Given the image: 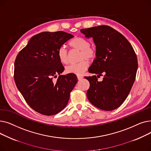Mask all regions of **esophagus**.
<instances>
[{"label":"esophagus","mask_w":151,"mask_h":151,"mask_svg":"<svg viewBox=\"0 0 151 151\" xmlns=\"http://www.w3.org/2000/svg\"><path fill=\"white\" fill-rule=\"evenodd\" d=\"M77 78H78V80L79 81L81 80L83 78V76H80V75H78V76H77Z\"/></svg>","instance_id":"obj_1"}]
</instances>
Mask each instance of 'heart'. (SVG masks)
I'll use <instances>...</instances> for the list:
<instances>
[{
  "mask_svg": "<svg viewBox=\"0 0 151 151\" xmlns=\"http://www.w3.org/2000/svg\"><path fill=\"white\" fill-rule=\"evenodd\" d=\"M70 46L74 50L80 51V59L81 61L75 64L67 66L65 71L67 73L81 75L88 69L89 60H93L97 56V50L94 47L90 46L91 43L88 40L81 37H75L69 42ZM58 56L60 62L67 65L70 61V54L64 46H60L58 51Z\"/></svg>",
  "mask_w": 151,
  "mask_h": 151,
  "instance_id": "1",
  "label": "heart"
}]
</instances>
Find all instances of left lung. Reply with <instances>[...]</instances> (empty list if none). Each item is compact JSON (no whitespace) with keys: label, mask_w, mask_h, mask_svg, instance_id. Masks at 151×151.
I'll list each match as a JSON object with an SVG mask.
<instances>
[{"label":"left lung","mask_w":151,"mask_h":151,"mask_svg":"<svg viewBox=\"0 0 151 151\" xmlns=\"http://www.w3.org/2000/svg\"><path fill=\"white\" fill-rule=\"evenodd\" d=\"M81 32L92 37L96 45L97 56L89 72L104 76L98 81L96 75L84 76L90 83L87 97L96 107L112 111L119 107L129 96L135 80L138 60L132 46L113 28L102 25Z\"/></svg>","instance_id":"8db88e82"}]
</instances>
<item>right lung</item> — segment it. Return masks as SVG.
Wrapping results in <instances>:
<instances>
[{"instance_id":"add662e5","label":"right lung","mask_w":151,"mask_h":151,"mask_svg":"<svg viewBox=\"0 0 151 151\" xmlns=\"http://www.w3.org/2000/svg\"><path fill=\"white\" fill-rule=\"evenodd\" d=\"M73 35L62 31L43 32L32 37L14 61V80L27 104L46 116L59 113L68 104L78 80L63 70L58 51ZM59 76L56 82L53 78Z\"/></svg>"}]
</instances>
